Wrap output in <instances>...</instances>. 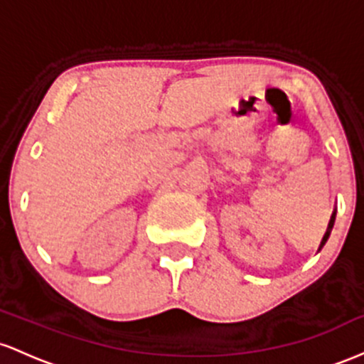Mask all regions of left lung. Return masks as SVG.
<instances>
[{"mask_svg": "<svg viewBox=\"0 0 364 364\" xmlns=\"http://www.w3.org/2000/svg\"><path fill=\"white\" fill-rule=\"evenodd\" d=\"M333 222H336V211H333V213H332V218H330V222H328V227H326V232H325L323 239H321V244H320V247H323V244L326 242V239H328L330 232H332V228H333Z\"/></svg>", "mask_w": 364, "mask_h": 364, "instance_id": "obj_1", "label": "left lung"}]
</instances>
